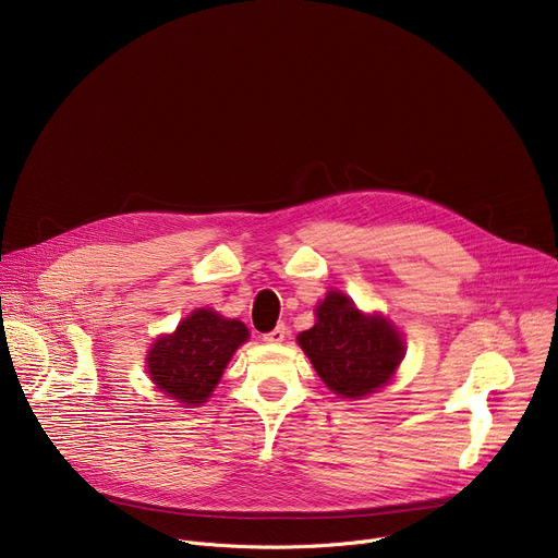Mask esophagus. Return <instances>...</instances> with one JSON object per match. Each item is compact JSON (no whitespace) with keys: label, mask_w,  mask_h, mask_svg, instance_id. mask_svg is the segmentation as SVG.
Instances as JSON below:
<instances>
[{"label":"esophagus","mask_w":558,"mask_h":558,"mask_svg":"<svg viewBox=\"0 0 558 558\" xmlns=\"http://www.w3.org/2000/svg\"><path fill=\"white\" fill-rule=\"evenodd\" d=\"M284 336H287V329H284V325H278L274 331L265 333V336H263V340H265L267 344H280V342L284 340Z\"/></svg>","instance_id":"esophagus-1"}]
</instances>
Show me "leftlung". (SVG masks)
Returning a JSON list of instances; mask_svg holds the SVG:
<instances>
[{
    "label": "left lung",
    "instance_id": "8db88e82",
    "mask_svg": "<svg viewBox=\"0 0 558 558\" xmlns=\"http://www.w3.org/2000/svg\"><path fill=\"white\" fill-rule=\"evenodd\" d=\"M298 342L323 381L353 400L384 386L404 355L400 333L377 315H362L338 291L320 302L317 323Z\"/></svg>",
    "mask_w": 558,
    "mask_h": 558
}]
</instances>
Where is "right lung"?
Listing matches in <instances>:
<instances>
[{"instance_id": "obj_1", "label": "right lung", "mask_w": 558, "mask_h": 558, "mask_svg": "<svg viewBox=\"0 0 558 558\" xmlns=\"http://www.w3.org/2000/svg\"><path fill=\"white\" fill-rule=\"evenodd\" d=\"M247 338L250 331L243 323L198 308L172 336L154 342L147 355L149 375L166 395L187 407H198L207 402L233 351Z\"/></svg>"}]
</instances>
